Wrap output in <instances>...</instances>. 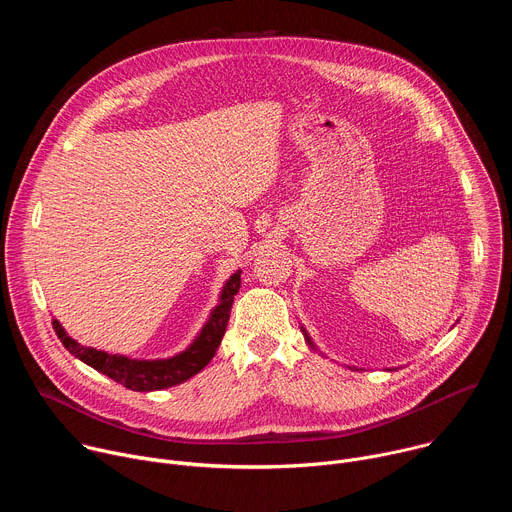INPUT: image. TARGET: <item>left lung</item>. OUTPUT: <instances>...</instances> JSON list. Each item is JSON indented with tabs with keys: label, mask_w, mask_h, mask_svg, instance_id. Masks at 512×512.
Here are the masks:
<instances>
[{
	"label": "left lung",
	"mask_w": 512,
	"mask_h": 512,
	"mask_svg": "<svg viewBox=\"0 0 512 512\" xmlns=\"http://www.w3.org/2000/svg\"><path fill=\"white\" fill-rule=\"evenodd\" d=\"M306 340H308V342H310V338H308V334H306ZM310 344H312V342H310Z\"/></svg>",
	"instance_id": "8db88e82"
}]
</instances>
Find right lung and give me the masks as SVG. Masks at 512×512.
Instances as JSON below:
<instances>
[{
  "mask_svg": "<svg viewBox=\"0 0 512 512\" xmlns=\"http://www.w3.org/2000/svg\"><path fill=\"white\" fill-rule=\"evenodd\" d=\"M239 287H241V271L231 275V279L225 283L221 304L212 310L198 338L184 352L164 360H133L127 356L109 354L105 350L87 348V346H81L77 340H72L56 320H52V328L70 354H75L79 360L89 364V367H93L95 371L107 375L115 383L123 385L125 389L160 391V389H168L188 381L190 377L200 373L212 360L218 344H221L225 336L233 300L239 294Z\"/></svg>",
  "mask_w": 512,
  "mask_h": 512,
  "instance_id": "1",
  "label": "right lung"
}]
</instances>
